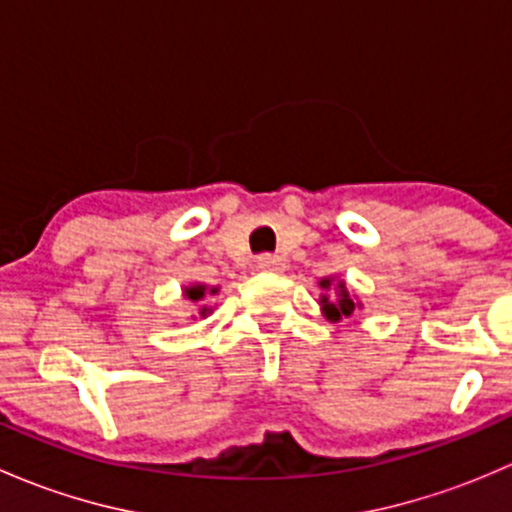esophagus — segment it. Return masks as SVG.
<instances>
[{
  "label": "esophagus",
  "mask_w": 512,
  "mask_h": 512,
  "mask_svg": "<svg viewBox=\"0 0 512 512\" xmlns=\"http://www.w3.org/2000/svg\"><path fill=\"white\" fill-rule=\"evenodd\" d=\"M257 267L267 272H282L285 270V260H282L280 255H270V252H265V255L257 257Z\"/></svg>",
  "instance_id": "1"
}]
</instances>
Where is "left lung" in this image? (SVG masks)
Here are the masks:
<instances>
[{
  "label": "left lung",
  "mask_w": 512,
  "mask_h": 512,
  "mask_svg": "<svg viewBox=\"0 0 512 512\" xmlns=\"http://www.w3.org/2000/svg\"><path fill=\"white\" fill-rule=\"evenodd\" d=\"M332 282H334L332 277H324V280L319 282V287L327 292V289L332 287ZM319 304H322L324 317L332 319V322H339L342 317H352L354 309L361 307L352 294H349V289L344 282H337V297H327V294H322V297H319Z\"/></svg>",
  "instance_id": "obj_1"
}]
</instances>
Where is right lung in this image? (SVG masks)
I'll return each instance as SVG.
<instances>
[{
	"mask_svg": "<svg viewBox=\"0 0 512 512\" xmlns=\"http://www.w3.org/2000/svg\"><path fill=\"white\" fill-rule=\"evenodd\" d=\"M185 299H188V302H193V304H198V302H203L205 297H208V294H218V287H208V285H190V287H185ZM213 312V309L210 307H200V317H208V314Z\"/></svg>",
	"mask_w": 512,
	"mask_h": 512,
	"instance_id": "add662e5",
	"label": "right lung"
}]
</instances>
